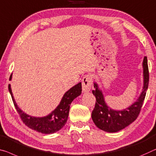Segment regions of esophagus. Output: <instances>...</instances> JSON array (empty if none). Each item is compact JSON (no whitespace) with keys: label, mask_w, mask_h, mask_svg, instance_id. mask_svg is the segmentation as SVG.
Returning <instances> with one entry per match:
<instances>
[{"label":"esophagus","mask_w":156,"mask_h":156,"mask_svg":"<svg viewBox=\"0 0 156 156\" xmlns=\"http://www.w3.org/2000/svg\"><path fill=\"white\" fill-rule=\"evenodd\" d=\"M93 85V79L91 76L86 75L82 79V90L83 92H88Z\"/></svg>","instance_id":"34e87169"}]
</instances>
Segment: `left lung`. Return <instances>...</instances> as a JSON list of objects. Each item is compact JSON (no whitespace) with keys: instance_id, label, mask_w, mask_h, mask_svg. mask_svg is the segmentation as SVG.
I'll list each match as a JSON object with an SVG mask.
<instances>
[{"instance_id":"obj_1","label":"left lung","mask_w":156,"mask_h":156,"mask_svg":"<svg viewBox=\"0 0 156 156\" xmlns=\"http://www.w3.org/2000/svg\"><path fill=\"white\" fill-rule=\"evenodd\" d=\"M144 68V87L143 91L136 101L122 111L111 109L105 104L101 90L98 89V85L94 83L95 90H93V94L95 96V105L92 112V119L95 125L100 130L108 133H116L135 121L140 113L149 81V73L147 63V57L143 61Z\"/></svg>"}]
</instances>
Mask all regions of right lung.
Returning a JSON list of instances; mask_svg holds the SVG:
<instances>
[{"label":"right lung","mask_w":156,"mask_h":156,"mask_svg":"<svg viewBox=\"0 0 156 156\" xmlns=\"http://www.w3.org/2000/svg\"><path fill=\"white\" fill-rule=\"evenodd\" d=\"M11 79L12 75L9 76V80H11ZM8 88L12 95L14 107L20 115L21 119L22 120L23 123L28 128L39 133L51 134L61 130L66 123L68 118L71 102L81 93V83L80 82L77 83L65 93L58 106L54 111L48 116L41 117V118L29 116L21 111L18 107L12 96L10 84L8 85Z\"/></svg>","instance_id":"add662e5"}]
</instances>
